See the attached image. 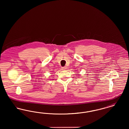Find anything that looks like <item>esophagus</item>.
Here are the masks:
<instances>
[{
	"mask_svg": "<svg viewBox=\"0 0 129 129\" xmlns=\"http://www.w3.org/2000/svg\"><path fill=\"white\" fill-rule=\"evenodd\" d=\"M61 69L62 70H66L67 68H66V67H63L61 68Z\"/></svg>",
	"mask_w": 129,
	"mask_h": 129,
	"instance_id": "obj_1",
	"label": "esophagus"
}]
</instances>
